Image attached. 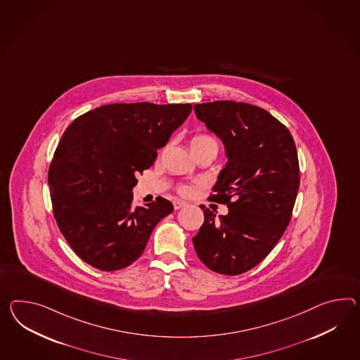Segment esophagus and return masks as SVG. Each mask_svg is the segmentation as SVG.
Returning a JSON list of instances; mask_svg holds the SVG:
<instances>
[{
    "mask_svg": "<svg viewBox=\"0 0 360 360\" xmlns=\"http://www.w3.org/2000/svg\"><path fill=\"white\" fill-rule=\"evenodd\" d=\"M173 205H174V210H181V208L186 207V202H181V200H174Z\"/></svg>",
    "mask_w": 360,
    "mask_h": 360,
    "instance_id": "obj_1",
    "label": "esophagus"
}]
</instances>
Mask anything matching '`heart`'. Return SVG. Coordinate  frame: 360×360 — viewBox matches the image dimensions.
I'll use <instances>...</instances> for the list:
<instances>
[{"mask_svg":"<svg viewBox=\"0 0 360 360\" xmlns=\"http://www.w3.org/2000/svg\"><path fill=\"white\" fill-rule=\"evenodd\" d=\"M188 144H190V148L193 150V153H196L199 150H204V149L213 150V152H216V155L219 152V139L216 136L211 135V134H196L190 139ZM191 191H193L191 187L187 186V184H181L178 187V193H181V195H184V196L190 195Z\"/></svg>","mask_w":360,"mask_h":360,"instance_id":"heart-1","label":"heart"}]
</instances>
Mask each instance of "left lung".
Returning <instances> with one entry per match:
<instances>
[{
	"label": "left lung",
	"mask_w": 360,
	"mask_h": 360,
	"mask_svg": "<svg viewBox=\"0 0 360 360\" xmlns=\"http://www.w3.org/2000/svg\"><path fill=\"white\" fill-rule=\"evenodd\" d=\"M193 110L224 141L229 158L208 198L229 213L216 217L200 205L204 224L193 247L213 272L237 276L263 262L290 224L299 188L297 147L263 108L225 100Z\"/></svg>",
	"instance_id": "1"
}]
</instances>
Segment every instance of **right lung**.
I'll list each match as a JSON object with an SVG mask.
<instances>
[{
  "label": "right lung",
  "instance_id": "obj_1",
  "mask_svg": "<svg viewBox=\"0 0 360 360\" xmlns=\"http://www.w3.org/2000/svg\"><path fill=\"white\" fill-rule=\"evenodd\" d=\"M191 104H110L74 120L48 172L53 214L83 262L112 272L141 257L173 204L158 196L134 207L136 176L191 113Z\"/></svg>",
  "mask_w": 360,
  "mask_h": 360
}]
</instances>
